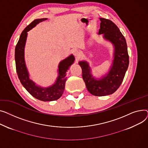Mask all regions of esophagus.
I'll use <instances>...</instances> for the list:
<instances>
[{"instance_id":"34e87169","label":"esophagus","mask_w":148,"mask_h":148,"mask_svg":"<svg viewBox=\"0 0 148 148\" xmlns=\"http://www.w3.org/2000/svg\"><path fill=\"white\" fill-rule=\"evenodd\" d=\"M73 54H74V56L76 57V58H78L79 57V56H80V53H79V51H77V50H75V51H73Z\"/></svg>"}]
</instances>
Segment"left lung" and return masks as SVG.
<instances>
[{
	"instance_id": "obj_1",
	"label": "left lung",
	"mask_w": 148,
	"mask_h": 148,
	"mask_svg": "<svg viewBox=\"0 0 148 148\" xmlns=\"http://www.w3.org/2000/svg\"><path fill=\"white\" fill-rule=\"evenodd\" d=\"M99 34L110 42L114 47V60L109 72L97 79L91 74V68L86 61L79 62L82 68V78L88 91L95 96H105L115 92L122 84L129 64L127 45L124 36L112 21L100 18Z\"/></svg>"
}]
</instances>
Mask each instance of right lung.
<instances>
[{"label": "right lung", "instance_id": "right-lung-1", "mask_svg": "<svg viewBox=\"0 0 148 148\" xmlns=\"http://www.w3.org/2000/svg\"><path fill=\"white\" fill-rule=\"evenodd\" d=\"M46 20L47 18L34 20L24 29L15 47V60L17 75L25 90L34 98L43 101H50L58 100L62 95L67 80L66 73L69 67L74 63L75 57L71 54L60 62L58 69V76L57 80L53 85L49 86V87H41L36 85L33 81L30 79L24 60V48L27 36V32L35 27L38 23Z\"/></svg>", "mask_w": 148, "mask_h": 148}]
</instances>
